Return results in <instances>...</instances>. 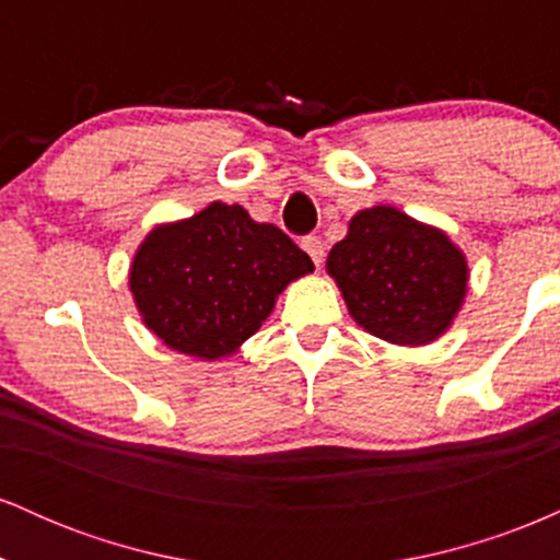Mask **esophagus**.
<instances>
[{
  "label": "esophagus",
  "instance_id": "1",
  "mask_svg": "<svg viewBox=\"0 0 560 560\" xmlns=\"http://www.w3.org/2000/svg\"><path fill=\"white\" fill-rule=\"evenodd\" d=\"M302 249H305L307 255H311V260L316 262V266H320V260H324V242L318 240V236H313V234H307V236H302Z\"/></svg>",
  "mask_w": 560,
  "mask_h": 560
}]
</instances>
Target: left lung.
Masks as SVG:
<instances>
[{"label":"left lung","instance_id":"8db88e82","mask_svg":"<svg viewBox=\"0 0 560 560\" xmlns=\"http://www.w3.org/2000/svg\"><path fill=\"white\" fill-rule=\"evenodd\" d=\"M326 268L350 316L395 345L440 337L458 313L468 281L464 255L442 231L384 205L352 218Z\"/></svg>","mask_w":560,"mask_h":560}]
</instances>
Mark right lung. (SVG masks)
I'll return each instance as SVG.
<instances>
[{"instance_id": "obj_1", "label": "right lung", "mask_w": 560, "mask_h": 560, "mask_svg": "<svg viewBox=\"0 0 560 560\" xmlns=\"http://www.w3.org/2000/svg\"><path fill=\"white\" fill-rule=\"evenodd\" d=\"M307 271L313 260L284 231L255 223L240 205L213 202L147 236L131 266V292L165 345L215 361L253 337L276 294Z\"/></svg>"}]
</instances>
